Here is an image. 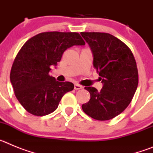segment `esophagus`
Instances as JSON below:
<instances>
[{"mask_svg": "<svg viewBox=\"0 0 153 153\" xmlns=\"http://www.w3.org/2000/svg\"><path fill=\"white\" fill-rule=\"evenodd\" d=\"M74 89H75L76 90H81V89H83V86H81V85L79 84H75L74 85Z\"/></svg>", "mask_w": 153, "mask_h": 153, "instance_id": "34e87169", "label": "esophagus"}]
</instances>
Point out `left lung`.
<instances>
[{"label":"left lung","mask_w":153,"mask_h":153,"mask_svg":"<svg viewBox=\"0 0 153 153\" xmlns=\"http://www.w3.org/2000/svg\"><path fill=\"white\" fill-rule=\"evenodd\" d=\"M93 56V67L103 84L100 91L92 86L88 102L82 109L97 120H109L123 112L132 101L138 86L139 75L134 56L129 47L107 33L81 32Z\"/></svg>","instance_id":"1"}]
</instances>
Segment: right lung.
Here are the masks:
<instances>
[{"label": "right lung", "instance_id": "right-lung-1", "mask_svg": "<svg viewBox=\"0 0 153 153\" xmlns=\"http://www.w3.org/2000/svg\"><path fill=\"white\" fill-rule=\"evenodd\" d=\"M74 45H85L78 33L53 31L31 37L21 47L10 79L17 100L28 113L38 117L53 113L65 93L74 90L72 83L58 82L49 73Z\"/></svg>", "mask_w": 153, "mask_h": 153}]
</instances>
